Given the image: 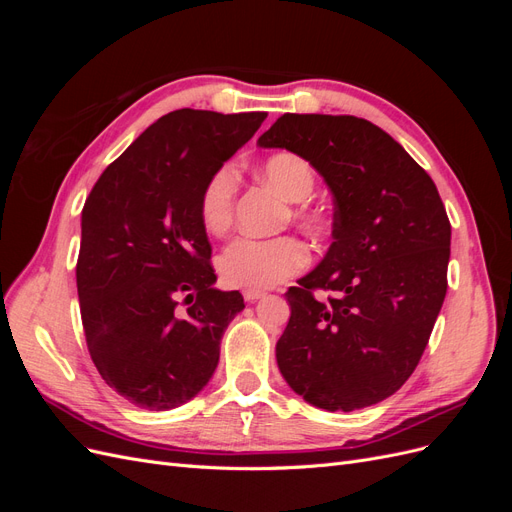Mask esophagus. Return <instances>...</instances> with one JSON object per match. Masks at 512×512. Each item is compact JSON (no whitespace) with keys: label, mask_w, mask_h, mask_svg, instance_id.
Returning <instances> with one entry per match:
<instances>
[{"label":"esophagus","mask_w":512,"mask_h":512,"mask_svg":"<svg viewBox=\"0 0 512 512\" xmlns=\"http://www.w3.org/2000/svg\"><path fill=\"white\" fill-rule=\"evenodd\" d=\"M265 297V292L262 290H252V288H245L243 290V299L247 301V303H254V301H258V299H262Z\"/></svg>","instance_id":"esophagus-1"}]
</instances>
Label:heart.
Listing matches in <instances>:
<instances>
[{
  "mask_svg": "<svg viewBox=\"0 0 512 512\" xmlns=\"http://www.w3.org/2000/svg\"><path fill=\"white\" fill-rule=\"evenodd\" d=\"M262 175L273 183L290 203H303L316 188V175L301 156L294 153H275L262 164ZM237 168L235 164H222L215 168L200 190L198 213L200 222L211 235H222L232 224L237 196ZM301 222L312 228L316 220L301 213ZM307 262V252L299 239L273 237L260 239L243 235L232 241L220 256V273L224 282L239 288L267 290L288 282Z\"/></svg>",
  "mask_w": 512,
  "mask_h": 512,
  "instance_id": "1",
  "label": "heart"
}]
</instances>
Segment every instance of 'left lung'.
Masks as SVG:
<instances>
[{
    "instance_id": "left-lung-1",
    "label": "left lung",
    "mask_w": 512,
    "mask_h": 512,
    "mask_svg": "<svg viewBox=\"0 0 512 512\" xmlns=\"http://www.w3.org/2000/svg\"><path fill=\"white\" fill-rule=\"evenodd\" d=\"M258 147L297 153L335 203L329 252L286 292L277 367L316 408L374 406L412 376L446 297L451 224L436 183L395 138L352 115L286 113ZM316 287L334 297L314 300Z\"/></svg>"
}]
</instances>
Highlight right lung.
<instances>
[{
    "label": "right lung",
    "mask_w": 512,
    "mask_h": 512,
    "mask_svg": "<svg viewBox=\"0 0 512 512\" xmlns=\"http://www.w3.org/2000/svg\"><path fill=\"white\" fill-rule=\"evenodd\" d=\"M265 117L168 113L85 200L76 288L87 348L102 380L138 408L173 410L203 391L245 307L237 290L215 288L198 198Z\"/></svg>",
    "instance_id": "right-lung-1"
}]
</instances>
